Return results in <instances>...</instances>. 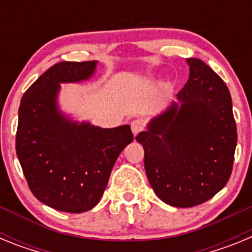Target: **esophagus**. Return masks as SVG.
<instances>
[{
    "instance_id": "34e87169",
    "label": "esophagus",
    "mask_w": 252,
    "mask_h": 252,
    "mask_svg": "<svg viewBox=\"0 0 252 252\" xmlns=\"http://www.w3.org/2000/svg\"><path fill=\"white\" fill-rule=\"evenodd\" d=\"M144 121L140 119L137 120H133L132 122H131V130H132V133L133 135H137L139 132H141L142 130H144Z\"/></svg>"
}]
</instances>
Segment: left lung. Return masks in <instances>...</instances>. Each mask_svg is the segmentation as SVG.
<instances>
[{
  "mask_svg": "<svg viewBox=\"0 0 252 252\" xmlns=\"http://www.w3.org/2000/svg\"><path fill=\"white\" fill-rule=\"evenodd\" d=\"M178 101L136 136L151 188L173 207H194L217 194L232 173L237 128L230 91L197 58Z\"/></svg>",
  "mask_w": 252,
  "mask_h": 252,
  "instance_id": "obj_1",
  "label": "left lung"
}]
</instances>
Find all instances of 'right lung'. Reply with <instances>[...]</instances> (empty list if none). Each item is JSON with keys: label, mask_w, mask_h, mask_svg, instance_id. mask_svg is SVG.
<instances>
[{"label": "right lung", "mask_w": 252, "mask_h": 252, "mask_svg": "<svg viewBox=\"0 0 252 252\" xmlns=\"http://www.w3.org/2000/svg\"><path fill=\"white\" fill-rule=\"evenodd\" d=\"M95 63L54 64L20 103L16 154L29 188L40 202L63 212L82 213L98 203L120 153L133 140L128 125H79L58 111L59 83L88 79Z\"/></svg>", "instance_id": "1"}]
</instances>
